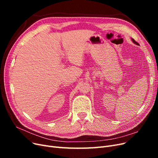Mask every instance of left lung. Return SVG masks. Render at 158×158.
I'll list each match as a JSON object with an SVG mask.
<instances>
[{
	"mask_svg": "<svg viewBox=\"0 0 158 158\" xmlns=\"http://www.w3.org/2000/svg\"><path fill=\"white\" fill-rule=\"evenodd\" d=\"M132 41H133V43H135V44H136V45H138V43H137L136 41H135V40H134V39H132Z\"/></svg>",
	"mask_w": 158,
	"mask_h": 158,
	"instance_id": "1",
	"label": "left lung"
}]
</instances>
